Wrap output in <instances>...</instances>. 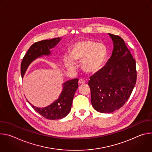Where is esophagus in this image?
<instances>
[{"instance_id":"esophagus-1","label":"esophagus","mask_w":152,"mask_h":152,"mask_svg":"<svg viewBox=\"0 0 152 152\" xmlns=\"http://www.w3.org/2000/svg\"><path fill=\"white\" fill-rule=\"evenodd\" d=\"M86 82V81L84 80V79H80L79 80V84H83V83H85Z\"/></svg>"}]
</instances>
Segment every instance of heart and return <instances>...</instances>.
I'll return each mask as SVG.
<instances>
[{
    "mask_svg": "<svg viewBox=\"0 0 152 152\" xmlns=\"http://www.w3.org/2000/svg\"><path fill=\"white\" fill-rule=\"evenodd\" d=\"M106 47L91 40H85L75 44L71 50V56L66 55L64 61L69 69L76 67L75 60L82 61V68L88 73H95L103 66L106 56Z\"/></svg>",
    "mask_w": 152,
    "mask_h": 152,
    "instance_id": "obj_1",
    "label": "heart"
}]
</instances>
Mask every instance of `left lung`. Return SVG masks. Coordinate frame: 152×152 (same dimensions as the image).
<instances>
[{
    "label": "left lung",
    "instance_id": "8db88e82",
    "mask_svg": "<svg viewBox=\"0 0 152 152\" xmlns=\"http://www.w3.org/2000/svg\"><path fill=\"white\" fill-rule=\"evenodd\" d=\"M114 42L110 59L90 77L91 101L94 109L110 113L122 107L131 95L137 81L136 61L118 35L109 34Z\"/></svg>",
    "mask_w": 152,
    "mask_h": 152
}]
</instances>
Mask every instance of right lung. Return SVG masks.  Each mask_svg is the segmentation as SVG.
<instances>
[{"label": "right lung", "mask_w": 152, "mask_h": 152, "mask_svg": "<svg viewBox=\"0 0 152 152\" xmlns=\"http://www.w3.org/2000/svg\"><path fill=\"white\" fill-rule=\"evenodd\" d=\"M60 38L45 39L33 44L24 56L21 64V75L23 77L29 65L37 58L42 55H49L50 49L55 46ZM78 79H72L64 83V88L59 99L50 105L39 108L31 105L33 109L41 115L49 120H58L67 116L71 110L75 93L78 88Z\"/></svg>", "instance_id": "add662e5"}]
</instances>
